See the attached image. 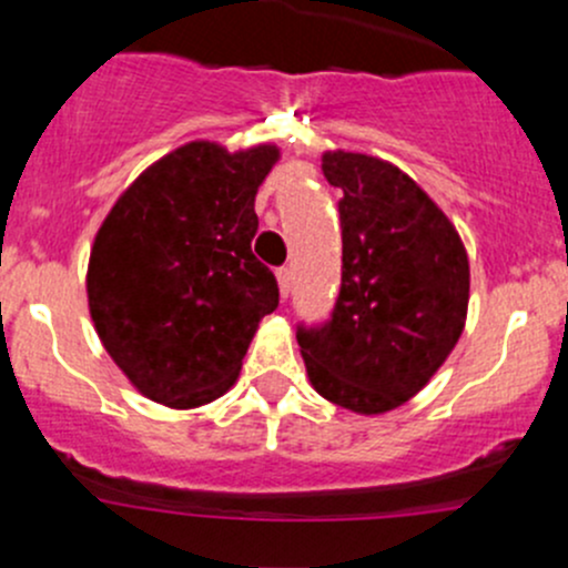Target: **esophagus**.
I'll list each match as a JSON object with an SVG mask.
<instances>
[{"label":"esophagus","mask_w":568,"mask_h":568,"mask_svg":"<svg viewBox=\"0 0 568 568\" xmlns=\"http://www.w3.org/2000/svg\"><path fill=\"white\" fill-rule=\"evenodd\" d=\"M277 285H280V294H283L285 300V296L291 294V288H294V272H291L288 266L277 268Z\"/></svg>","instance_id":"obj_1"}]
</instances>
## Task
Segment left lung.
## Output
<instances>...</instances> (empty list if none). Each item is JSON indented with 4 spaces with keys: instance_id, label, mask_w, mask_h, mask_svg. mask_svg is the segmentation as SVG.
Wrapping results in <instances>:
<instances>
[{
    "instance_id": "obj_1",
    "label": "left lung",
    "mask_w": 568,
    "mask_h": 568,
    "mask_svg": "<svg viewBox=\"0 0 568 568\" xmlns=\"http://www.w3.org/2000/svg\"><path fill=\"white\" fill-rule=\"evenodd\" d=\"M343 192V274L329 321L300 324L318 395L382 415L428 385L467 318L469 263L439 205L390 162L346 151L321 156Z\"/></svg>"
}]
</instances>
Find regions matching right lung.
<instances>
[{"label": "right lung", "instance_id": "right-lung-1", "mask_svg": "<svg viewBox=\"0 0 568 568\" xmlns=\"http://www.w3.org/2000/svg\"><path fill=\"white\" fill-rule=\"evenodd\" d=\"M280 151L227 153L189 142L159 159L112 205L88 266L95 332L151 400L192 409L236 382L263 316L272 268L252 255L255 194Z\"/></svg>", "mask_w": 568, "mask_h": 568}]
</instances>
